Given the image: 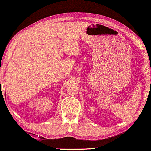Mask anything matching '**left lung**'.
<instances>
[{
	"label": "left lung",
	"mask_w": 151,
	"mask_h": 151,
	"mask_svg": "<svg viewBox=\"0 0 151 151\" xmlns=\"http://www.w3.org/2000/svg\"><path fill=\"white\" fill-rule=\"evenodd\" d=\"M150 70H151V68H150Z\"/></svg>",
	"instance_id": "left-lung-1"
}]
</instances>
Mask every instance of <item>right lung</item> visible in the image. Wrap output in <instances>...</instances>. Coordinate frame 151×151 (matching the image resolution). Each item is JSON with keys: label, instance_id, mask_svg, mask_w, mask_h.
Segmentation results:
<instances>
[{"label": "right lung", "instance_id": "1", "mask_svg": "<svg viewBox=\"0 0 151 151\" xmlns=\"http://www.w3.org/2000/svg\"><path fill=\"white\" fill-rule=\"evenodd\" d=\"M0 86H1V80H0Z\"/></svg>", "mask_w": 151, "mask_h": 151}]
</instances>
